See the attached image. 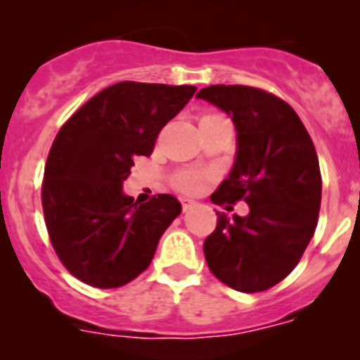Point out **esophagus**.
Instances as JSON below:
<instances>
[{"label":"esophagus","instance_id":"obj_1","mask_svg":"<svg viewBox=\"0 0 360 360\" xmlns=\"http://www.w3.org/2000/svg\"><path fill=\"white\" fill-rule=\"evenodd\" d=\"M193 207H196V202H193V200H182L184 211H191Z\"/></svg>","mask_w":360,"mask_h":360}]
</instances>
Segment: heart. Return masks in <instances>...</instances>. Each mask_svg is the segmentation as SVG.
I'll list each match as a JSON object with an SVG mask.
<instances>
[{"mask_svg":"<svg viewBox=\"0 0 360 360\" xmlns=\"http://www.w3.org/2000/svg\"><path fill=\"white\" fill-rule=\"evenodd\" d=\"M202 173H196V171H184V173H180L176 176L174 186L180 191H184V193H196V191L200 189V186H202Z\"/></svg>","mask_w":360,"mask_h":360,"instance_id":"b5f03b06","label":"heart"}]
</instances>
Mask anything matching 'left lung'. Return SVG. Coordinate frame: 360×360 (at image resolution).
Segmentation results:
<instances>
[{
    "label": "left lung",
    "mask_w": 360,
    "mask_h": 360,
    "mask_svg": "<svg viewBox=\"0 0 360 360\" xmlns=\"http://www.w3.org/2000/svg\"><path fill=\"white\" fill-rule=\"evenodd\" d=\"M196 97L224 110L236 128L234 165L211 200H245L250 209L232 219L216 212L203 254L227 287L269 290L295 269L316 232L323 189L316 148L297 113L274 94L214 84Z\"/></svg>",
    "instance_id": "left-lung-1"
}]
</instances>
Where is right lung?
I'll return each mask as SVG.
<instances>
[{
	"instance_id": "right-lung-1",
	"label": "right lung",
	"mask_w": 360,
	"mask_h": 360,
	"mask_svg": "<svg viewBox=\"0 0 360 360\" xmlns=\"http://www.w3.org/2000/svg\"><path fill=\"white\" fill-rule=\"evenodd\" d=\"M196 88L124 81L82 104L57 133L44 165L41 202L57 257L97 288L133 281L180 214L174 196L133 202L122 182L133 158L149 157L158 133Z\"/></svg>"
}]
</instances>
